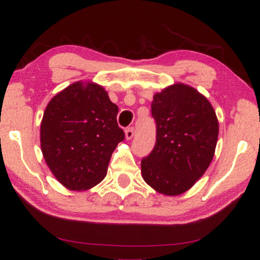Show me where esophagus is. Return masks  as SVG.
<instances>
[{"label":"esophagus","mask_w":260,"mask_h":260,"mask_svg":"<svg viewBox=\"0 0 260 260\" xmlns=\"http://www.w3.org/2000/svg\"><path fill=\"white\" fill-rule=\"evenodd\" d=\"M134 137V128L133 127H128L126 129V139L131 140Z\"/></svg>","instance_id":"34e87169"}]
</instances>
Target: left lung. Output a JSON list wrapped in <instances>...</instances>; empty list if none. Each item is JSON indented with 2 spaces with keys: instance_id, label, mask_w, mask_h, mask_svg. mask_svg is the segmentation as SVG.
<instances>
[{
  "instance_id": "8db88e82",
  "label": "left lung",
  "mask_w": 260,
  "mask_h": 260,
  "mask_svg": "<svg viewBox=\"0 0 260 260\" xmlns=\"http://www.w3.org/2000/svg\"><path fill=\"white\" fill-rule=\"evenodd\" d=\"M151 114L157 136L153 150L141 159V175L158 192L179 195L212 161L219 136L216 114L205 96L181 83L153 96Z\"/></svg>"
}]
</instances>
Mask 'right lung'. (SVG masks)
I'll use <instances>...</instances> for the list:
<instances>
[{
	"mask_svg": "<svg viewBox=\"0 0 260 260\" xmlns=\"http://www.w3.org/2000/svg\"><path fill=\"white\" fill-rule=\"evenodd\" d=\"M117 112L95 83H74L48 103L40 126L41 151L65 188L85 190L106 177L113 151L124 139Z\"/></svg>",
	"mask_w": 260,
	"mask_h": 260,
	"instance_id": "1",
	"label": "right lung"
}]
</instances>
